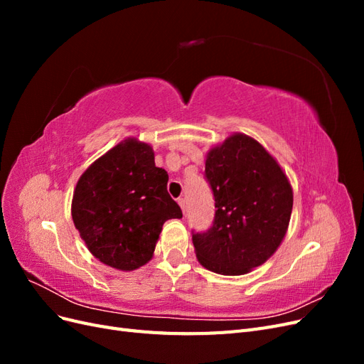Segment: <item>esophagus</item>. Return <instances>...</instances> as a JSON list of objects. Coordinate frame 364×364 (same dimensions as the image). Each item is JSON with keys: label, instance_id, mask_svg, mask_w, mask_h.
<instances>
[{"label": "esophagus", "instance_id": "1", "mask_svg": "<svg viewBox=\"0 0 364 364\" xmlns=\"http://www.w3.org/2000/svg\"><path fill=\"white\" fill-rule=\"evenodd\" d=\"M178 203H179V206H181L182 211H185V199H179V200H178Z\"/></svg>", "mask_w": 364, "mask_h": 364}]
</instances>
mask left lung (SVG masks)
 <instances>
[{
	"instance_id": "8db88e82",
	"label": "left lung",
	"mask_w": 364,
	"mask_h": 364,
	"mask_svg": "<svg viewBox=\"0 0 364 364\" xmlns=\"http://www.w3.org/2000/svg\"><path fill=\"white\" fill-rule=\"evenodd\" d=\"M205 176L217 209L211 229L193 234L196 257L214 273L246 274L266 262L287 234L290 181L278 161L245 134L209 149Z\"/></svg>"
}]
</instances>
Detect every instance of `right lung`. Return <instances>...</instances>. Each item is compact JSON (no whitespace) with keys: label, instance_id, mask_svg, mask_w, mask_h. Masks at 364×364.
<instances>
[{"label":"right lung","instance_id":"add662e5","mask_svg":"<svg viewBox=\"0 0 364 364\" xmlns=\"http://www.w3.org/2000/svg\"><path fill=\"white\" fill-rule=\"evenodd\" d=\"M167 182L151 146L138 138L123 139L94 161L77 181L71 202L74 226L87 250L117 270L147 264L162 225L182 217Z\"/></svg>","mask_w":364,"mask_h":364}]
</instances>
